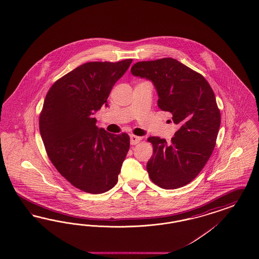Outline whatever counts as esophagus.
I'll return each instance as SVG.
<instances>
[{
    "label": "esophagus",
    "mask_w": 259,
    "mask_h": 259,
    "mask_svg": "<svg viewBox=\"0 0 259 259\" xmlns=\"http://www.w3.org/2000/svg\"><path fill=\"white\" fill-rule=\"evenodd\" d=\"M141 141V137L134 136V135H131V136H130V141H131V144H132V145H136V144H138V143H139Z\"/></svg>",
    "instance_id": "esophagus-1"
}]
</instances>
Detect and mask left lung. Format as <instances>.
I'll list each match as a JSON object with an SVG mask.
<instances>
[{
  "instance_id": "left-lung-1",
  "label": "left lung",
  "mask_w": 259,
  "mask_h": 259,
  "mask_svg": "<svg viewBox=\"0 0 259 259\" xmlns=\"http://www.w3.org/2000/svg\"><path fill=\"white\" fill-rule=\"evenodd\" d=\"M135 77L150 80L157 105L172 114L180 126L170 143L150 137L153 157L147 162L150 179L162 189L188 184L212 155L220 127V112L212 87L202 75L172 58L135 63Z\"/></svg>"
}]
</instances>
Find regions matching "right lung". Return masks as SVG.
I'll return each instance as SVG.
<instances>
[{"label": "right lung", "instance_id": "right-lung-1", "mask_svg": "<svg viewBox=\"0 0 259 259\" xmlns=\"http://www.w3.org/2000/svg\"><path fill=\"white\" fill-rule=\"evenodd\" d=\"M132 61L81 64L58 79L44 102L39 132L48 157L63 178L87 193L102 194L116 185L130 147L127 134L98 128L93 115L108 106L112 88Z\"/></svg>", "mask_w": 259, "mask_h": 259}]
</instances>
